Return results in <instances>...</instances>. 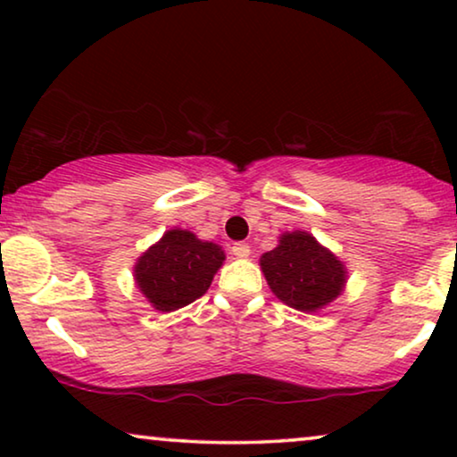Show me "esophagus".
Returning <instances> with one entry per match:
<instances>
[{
  "instance_id": "obj_1",
  "label": "esophagus",
  "mask_w": 457,
  "mask_h": 457,
  "mask_svg": "<svg viewBox=\"0 0 457 457\" xmlns=\"http://www.w3.org/2000/svg\"><path fill=\"white\" fill-rule=\"evenodd\" d=\"M230 252H233L235 258H249V253H252V249H249L247 243H235L233 247H230Z\"/></svg>"
}]
</instances>
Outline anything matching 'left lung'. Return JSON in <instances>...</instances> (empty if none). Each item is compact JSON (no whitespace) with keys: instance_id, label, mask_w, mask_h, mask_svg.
Segmentation results:
<instances>
[{"instance_id":"1","label":"left lung","mask_w":457,"mask_h":457,"mask_svg":"<svg viewBox=\"0 0 457 457\" xmlns=\"http://www.w3.org/2000/svg\"><path fill=\"white\" fill-rule=\"evenodd\" d=\"M260 268L274 295L305 314L327 308L347 283L345 262L320 245L308 230L280 235L278 245L262 253Z\"/></svg>"}]
</instances>
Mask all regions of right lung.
Listing matches in <instances>:
<instances>
[{
	"instance_id": "add662e5",
	"label": "right lung",
	"mask_w": 457,
	"mask_h": 457,
	"mask_svg": "<svg viewBox=\"0 0 457 457\" xmlns=\"http://www.w3.org/2000/svg\"><path fill=\"white\" fill-rule=\"evenodd\" d=\"M224 258L220 245L174 227L137 258L135 285L154 310L168 314L202 297Z\"/></svg>"
}]
</instances>
